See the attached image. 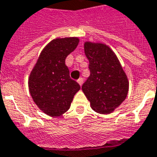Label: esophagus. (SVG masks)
Listing matches in <instances>:
<instances>
[{"mask_svg":"<svg viewBox=\"0 0 157 157\" xmlns=\"http://www.w3.org/2000/svg\"><path fill=\"white\" fill-rule=\"evenodd\" d=\"M77 82H78V84L80 85V86H82V82H83V79L79 78L78 80H77Z\"/></svg>","mask_w":157,"mask_h":157,"instance_id":"1","label":"esophagus"}]
</instances>
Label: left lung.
I'll return each mask as SVG.
<instances>
[{
	"instance_id": "1",
	"label": "left lung",
	"mask_w": 157,
	"mask_h": 157,
	"mask_svg": "<svg viewBox=\"0 0 157 157\" xmlns=\"http://www.w3.org/2000/svg\"><path fill=\"white\" fill-rule=\"evenodd\" d=\"M84 52L89 61L90 76L82 87V92L94 112L109 114L127 96V75L114 52L104 43L86 41Z\"/></svg>"
}]
</instances>
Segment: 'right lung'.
I'll return each mask as SVG.
<instances>
[{"label":"right lung","mask_w":157,"mask_h":157,"mask_svg":"<svg viewBox=\"0 0 157 157\" xmlns=\"http://www.w3.org/2000/svg\"><path fill=\"white\" fill-rule=\"evenodd\" d=\"M80 39L76 37L56 38L48 43L39 54L28 77V87L34 103L51 117L63 114L70 109L80 85L70 76L65 65L68 55L74 52Z\"/></svg>","instance_id":"obj_1"}]
</instances>
